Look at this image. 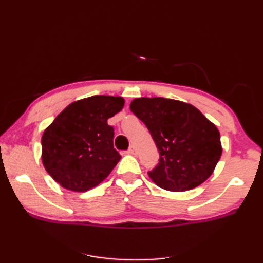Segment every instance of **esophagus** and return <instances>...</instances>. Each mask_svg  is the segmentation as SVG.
<instances>
[{"instance_id": "obj_1", "label": "esophagus", "mask_w": 263, "mask_h": 263, "mask_svg": "<svg viewBox=\"0 0 263 263\" xmlns=\"http://www.w3.org/2000/svg\"><path fill=\"white\" fill-rule=\"evenodd\" d=\"M127 154H131V155H136L137 154V149L135 146H131L130 148L127 149Z\"/></svg>"}]
</instances>
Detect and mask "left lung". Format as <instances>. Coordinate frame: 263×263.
Listing matches in <instances>:
<instances>
[{
    "label": "left lung",
    "mask_w": 263,
    "mask_h": 263,
    "mask_svg": "<svg viewBox=\"0 0 263 263\" xmlns=\"http://www.w3.org/2000/svg\"><path fill=\"white\" fill-rule=\"evenodd\" d=\"M130 108L158 148L159 163L148 175L159 187L187 191L212 174L221 156L220 135L198 108L163 97L136 98Z\"/></svg>",
    "instance_id": "obj_1"
}]
</instances>
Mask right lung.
<instances>
[{
  "label": "right lung",
  "mask_w": 263,
  "mask_h": 263,
  "mask_svg": "<svg viewBox=\"0 0 263 263\" xmlns=\"http://www.w3.org/2000/svg\"><path fill=\"white\" fill-rule=\"evenodd\" d=\"M124 99L91 96L77 100L57 116L42 137V160L61 186L86 192L103 182L121 159L114 148L109 117L122 110Z\"/></svg>",
  "instance_id": "right-lung-1"
}]
</instances>
